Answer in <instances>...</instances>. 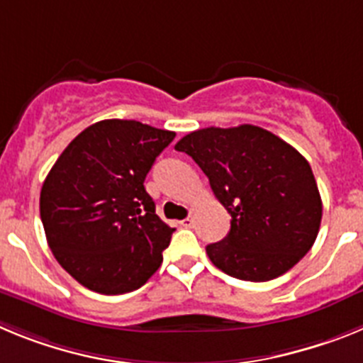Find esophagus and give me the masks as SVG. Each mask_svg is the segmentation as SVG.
Wrapping results in <instances>:
<instances>
[{"label": "esophagus", "mask_w": 363, "mask_h": 363, "mask_svg": "<svg viewBox=\"0 0 363 363\" xmlns=\"http://www.w3.org/2000/svg\"><path fill=\"white\" fill-rule=\"evenodd\" d=\"M192 223H194V218H192V216H187L185 220H182V225H184V227H191Z\"/></svg>", "instance_id": "obj_1"}]
</instances>
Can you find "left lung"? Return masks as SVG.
Segmentation results:
<instances>
[{"label":"left lung","instance_id":"obj_1","mask_svg":"<svg viewBox=\"0 0 363 363\" xmlns=\"http://www.w3.org/2000/svg\"><path fill=\"white\" fill-rule=\"evenodd\" d=\"M209 178L230 214V230L207 255L218 269L245 281H267L309 252L322 221V198L311 165L277 134L238 125L207 127L176 143Z\"/></svg>","mask_w":363,"mask_h":363}]
</instances>
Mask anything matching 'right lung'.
Returning a JSON list of instances; mask_svg holds the SVG:
<instances>
[{
	"mask_svg": "<svg viewBox=\"0 0 363 363\" xmlns=\"http://www.w3.org/2000/svg\"><path fill=\"white\" fill-rule=\"evenodd\" d=\"M176 134L134 120H104L67 145L47 174L40 214L50 251L76 281L99 294L140 289L174 233L143 187Z\"/></svg>",
	"mask_w": 363,
	"mask_h": 363,
	"instance_id": "obj_1",
	"label": "right lung"
}]
</instances>
